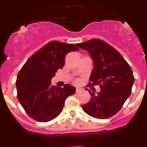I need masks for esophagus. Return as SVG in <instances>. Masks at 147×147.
<instances>
[{
  "mask_svg": "<svg viewBox=\"0 0 147 147\" xmlns=\"http://www.w3.org/2000/svg\"><path fill=\"white\" fill-rule=\"evenodd\" d=\"M82 91V88H76V93H80V92Z\"/></svg>",
  "mask_w": 147,
  "mask_h": 147,
  "instance_id": "esophagus-1",
  "label": "esophagus"
}]
</instances>
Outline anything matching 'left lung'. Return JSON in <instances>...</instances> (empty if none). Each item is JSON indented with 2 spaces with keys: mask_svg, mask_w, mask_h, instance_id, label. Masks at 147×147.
Listing matches in <instances>:
<instances>
[{
  "mask_svg": "<svg viewBox=\"0 0 147 147\" xmlns=\"http://www.w3.org/2000/svg\"><path fill=\"white\" fill-rule=\"evenodd\" d=\"M77 45L86 50L93 59L90 85H99L101 88L97 94L87 90L91 98L82 107L96 119L112 117L131 94L134 76L130 66L117 50L102 40L93 39Z\"/></svg>",
  "mask_w": 147,
  "mask_h": 147,
  "instance_id": "obj_1",
  "label": "left lung"
}]
</instances>
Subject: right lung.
Returning a JSON list of instances; mask_svg holds the SVG:
<instances>
[{
  "label": "right lung",
  "instance_id": "right-lung-1",
  "mask_svg": "<svg viewBox=\"0 0 147 147\" xmlns=\"http://www.w3.org/2000/svg\"><path fill=\"white\" fill-rule=\"evenodd\" d=\"M79 50L74 44L54 40L34 53L19 71L16 81L18 98L34 120L47 122L57 117L67 96L75 93L72 85L56 88L51 85V80L58 69L64 67L66 54Z\"/></svg>",
  "mask_w": 147,
  "mask_h": 147
}]
</instances>
